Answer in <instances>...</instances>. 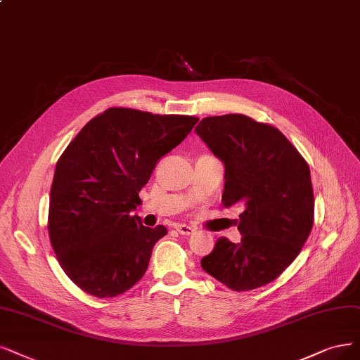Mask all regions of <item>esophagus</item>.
<instances>
[{
  "label": "esophagus",
  "instance_id": "esophagus-1",
  "mask_svg": "<svg viewBox=\"0 0 360 360\" xmlns=\"http://www.w3.org/2000/svg\"><path fill=\"white\" fill-rule=\"evenodd\" d=\"M175 229L179 234H184V236H190L191 233H194V229L190 227V225H187V224H178Z\"/></svg>",
  "mask_w": 360,
  "mask_h": 360
}]
</instances>
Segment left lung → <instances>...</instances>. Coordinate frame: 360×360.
Returning <instances> with one entry per match:
<instances>
[{
  "label": "left lung",
  "mask_w": 360,
  "mask_h": 360,
  "mask_svg": "<svg viewBox=\"0 0 360 360\" xmlns=\"http://www.w3.org/2000/svg\"><path fill=\"white\" fill-rule=\"evenodd\" d=\"M195 133L225 165L222 206L243 207L240 243L219 237L202 267L236 292L269 285L310 236V167L281 130L243 114L206 117Z\"/></svg>",
  "instance_id": "left-lung-1"
}]
</instances>
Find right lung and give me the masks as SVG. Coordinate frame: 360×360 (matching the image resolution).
I'll list each match as a JSON object with an SVG mask.
<instances>
[{"mask_svg":"<svg viewBox=\"0 0 360 360\" xmlns=\"http://www.w3.org/2000/svg\"><path fill=\"white\" fill-rule=\"evenodd\" d=\"M197 117L108 108L59 157L49 203V237L62 270L87 294L114 298L148 269L165 225L130 212L158 160L187 138Z\"/></svg>","mask_w":360,"mask_h":360,"instance_id":"add662e5","label":"right lung"}]
</instances>
